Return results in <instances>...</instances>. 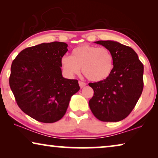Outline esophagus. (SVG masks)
<instances>
[{
	"instance_id": "1",
	"label": "esophagus",
	"mask_w": 158,
	"mask_h": 158,
	"mask_svg": "<svg viewBox=\"0 0 158 158\" xmlns=\"http://www.w3.org/2000/svg\"><path fill=\"white\" fill-rule=\"evenodd\" d=\"M78 83H79L80 87H81V88H83V87H85V86L86 85V83H84V82H82V81H79Z\"/></svg>"
}]
</instances>
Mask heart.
<instances>
[{
  "label": "heart",
  "mask_w": 158,
  "mask_h": 158,
  "mask_svg": "<svg viewBox=\"0 0 158 158\" xmlns=\"http://www.w3.org/2000/svg\"><path fill=\"white\" fill-rule=\"evenodd\" d=\"M61 64L68 77L79 74L83 68L84 75L90 81H101L113 70L114 57L105 47L84 44L73 49L71 56H63Z\"/></svg>",
  "instance_id": "heart-1"
}]
</instances>
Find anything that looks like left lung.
Masks as SVG:
<instances>
[{"label": "left lung", "mask_w": 158, "mask_h": 158, "mask_svg": "<svg viewBox=\"0 0 158 158\" xmlns=\"http://www.w3.org/2000/svg\"><path fill=\"white\" fill-rule=\"evenodd\" d=\"M114 57L113 70L109 77L90 83L94 94L89 106L102 122H119L135 108L143 90L144 66L131 47L111 40L97 41Z\"/></svg>", "instance_id": "left-lung-1"}]
</instances>
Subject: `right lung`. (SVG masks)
I'll list each match as a JSON object with an SVG mask.
<instances>
[{
  "label": "right lung",
  "instance_id": "1",
  "mask_svg": "<svg viewBox=\"0 0 158 158\" xmlns=\"http://www.w3.org/2000/svg\"><path fill=\"white\" fill-rule=\"evenodd\" d=\"M68 50L64 42L42 43L24 49L12 62L9 85L17 104L38 122L61 119L80 90L77 80L62 76L61 58Z\"/></svg>",
  "mask_w": 158,
  "mask_h": 158
}]
</instances>
